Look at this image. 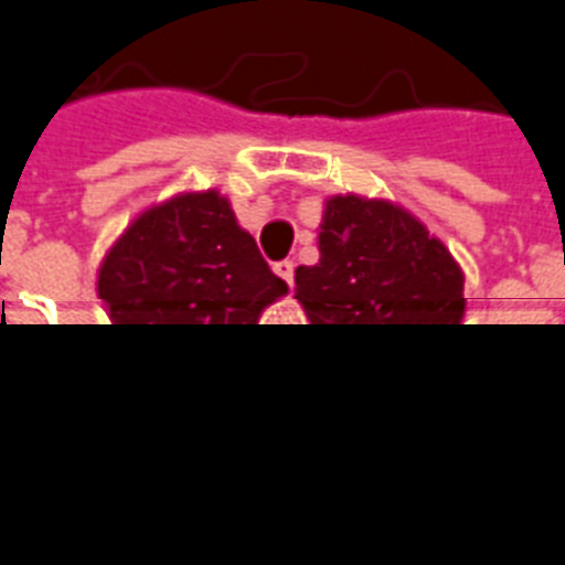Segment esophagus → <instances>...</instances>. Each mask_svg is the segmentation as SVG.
<instances>
[{
    "label": "esophagus",
    "instance_id": "esophagus-1",
    "mask_svg": "<svg viewBox=\"0 0 565 565\" xmlns=\"http://www.w3.org/2000/svg\"><path fill=\"white\" fill-rule=\"evenodd\" d=\"M274 271H277V277L286 279L288 288L294 286V263H291V259H282V263L274 265Z\"/></svg>",
    "mask_w": 565,
    "mask_h": 565
}]
</instances>
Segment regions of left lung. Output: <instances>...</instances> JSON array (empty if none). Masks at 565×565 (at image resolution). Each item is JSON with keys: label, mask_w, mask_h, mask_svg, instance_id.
Masks as SVG:
<instances>
[{"label": "left lung", "mask_w": 565, "mask_h": 565, "mask_svg": "<svg viewBox=\"0 0 565 565\" xmlns=\"http://www.w3.org/2000/svg\"><path fill=\"white\" fill-rule=\"evenodd\" d=\"M317 242L320 263L297 268L294 300L343 370L395 366L416 358L433 332L459 323L461 268L398 204L334 195Z\"/></svg>", "instance_id": "1"}]
</instances>
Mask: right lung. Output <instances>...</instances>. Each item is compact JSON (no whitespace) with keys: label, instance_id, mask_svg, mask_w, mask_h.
Segmentation results:
<instances>
[{"label":"right lung","instance_id":"add662e5","mask_svg":"<svg viewBox=\"0 0 565 565\" xmlns=\"http://www.w3.org/2000/svg\"><path fill=\"white\" fill-rule=\"evenodd\" d=\"M288 291L216 190L143 210L97 271L111 326L156 366L210 377L259 311Z\"/></svg>","mask_w":565,"mask_h":565}]
</instances>
